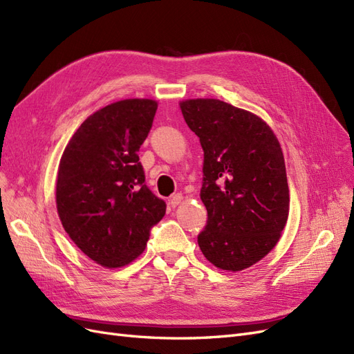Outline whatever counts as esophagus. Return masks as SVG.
Instances as JSON below:
<instances>
[{"label": "esophagus", "instance_id": "34e87169", "mask_svg": "<svg viewBox=\"0 0 354 354\" xmlns=\"http://www.w3.org/2000/svg\"><path fill=\"white\" fill-rule=\"evenodd\" d=\"M181 201H183V195H181V194H176V195L171 196L169 203H171V205H173V207H177V205H180Z\"/></svg>", "mask_w": 354, "mask_h": 354}]
</instances>
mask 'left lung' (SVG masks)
<instances>
[{"label": "left lung", "instance_id": "left-lung-1", "mask_svg": "<svg viewBox=\"0 0 354 354\" xmlns=\"http://www.w3.org/2000/svg\"><path fill=\"white\" fill-rule=\"evenodd\" d=\"M180 109L203 149L208 220L199 248L221 270L248 269L274 248L288 221L281 143L259 115L218 99H187Z\"/></svg>", "mask_w": 354, "mask_h": 354}]
</instances>
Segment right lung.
I'll return each instance as SVG.
<instances>
[{
	"mask_svg": "<svg viewBox=\"0 0 354 354\" xmlns=\"http://www.w3.org/2000/svg\"><path fill=\"white\" fill-rule=\"evenodd\" d=\"M158 102L125 99L85 120L60 158L56 205L78 248L106 269L134 261L165 202L145 185L138 149L151 131Z\"/></svg>",
	"mask_w": 354,
	"mask_h": 354,
	"instance_id": "right-lung-1",
	"label": "right lung"
}]
</instances>
